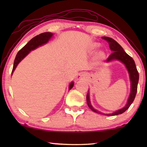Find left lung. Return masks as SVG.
Masks as SVG:
<instances>
[{
    "mask_svg": "<svg viewBox=\"0 0 147 147\" xmlns=\"http://www.w3.org/2000/svg\"><path fill=\"white\" fill-rule=\"evenodd\" d=\"M102 38L108 42V44H109L110 49H111V51H112V53L110 54L109 57H108L107 62H110L112 61V60H118V61H121L122 63H124V65L126 66V69L128 70V74H129L130 82H131V86H130V87H131V90H130V96L129 98H128L127 104H126V106H124V108H121V109L113 112V113L105 114L106 116L118 115V114H122L123 112H125L126 110H128V108L130 107V106L131 105V104L133 102L134 98H135L136 92H137V86L138 83V79H139V74H138L137 69H136L134 59L124 51L123 48H122L115 40L108 37H102ZM86 100H87L88 106H89V108L92 110V111L96 112V113L103 114V113H101V112L95 110L93 107H92V104L90 103L89 93L87 94Z\"/></svg>",
    "mask_w": 147,
    "mask_h": 147,
    "instance_id": "left-lung-1",
    "label": "left lung"
}]
</instances>
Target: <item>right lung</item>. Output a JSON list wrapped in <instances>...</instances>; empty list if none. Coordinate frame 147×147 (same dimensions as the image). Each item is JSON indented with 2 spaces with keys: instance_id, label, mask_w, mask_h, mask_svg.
Masks as SVG:
<instances>
[{
  "instance_id": "1",
  "label": "right lung",
  "mask_w": 147,
  "mask_h": 147,
  "mask_svg": "<svg viewBox=\"0 0 147 147\" xmlns=\"http://www.w3.org/2000/svg\"><path fill=\"white\" fill-rule=\"evenodd\" d=\"M53 36V33H49V32H46V33H43L39 34L37 36H35V37H33V39L28 42L20 51L18 52V53L16 55V57L14 61V65L13 71H12V74H13V71H15V68L17 67L18 64L19 63V62L23 59L24 57H26L28 55V53L32 50L36 49L39 46H41L44 45V44L47 43L49 40L51 39ZM74 86V82H71L69 84V89L71 90Z\"/></svg>"
}]
</instances>
